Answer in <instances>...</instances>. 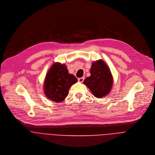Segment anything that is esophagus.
<instances>
[{"label": "esophagus", "mask_w": 155, "mask_h": 155, "mask_svg": "<svg viewBox=\"0 0 155 155\" xmlns=\"http://www.w3.org/2000/svg\"><path fill=\"white\" fill-rule=\"evenodd\" d=\"M84 77H81V78H79L78 79V81H79V82H81V83H82V82L84 81Z\"/></svg>", "instance_id": "34e87169"}]
</instances>
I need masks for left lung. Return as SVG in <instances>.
Segmentation results:
<instances>
[{"label": "left lung", "instance_id": "8db88e82", "mask_svg": "<svg viewBox=\"0 0 155 155\" xmlns=\"http://www.w3.org/2000/svg\"><path fill=\"white\" fill-rule=\"evenodd\" d=\"M90 73L91 75L84 79L83 84L89 87L93 94L102 98L109 94L113 84V77L105 62L102 59L93 62Z\"/></svg>", "mask_w": 155, "mask_h": 155}]
</instances>
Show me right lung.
<instances>
[{
	"mask_svg": "<svg viewBox=\"0 0 155 155\" xmlns=\"http://www.w3.org/2000/svg\"><path fill=\"white\" fill-rule=\"evenodd\" d=\"M77 81L74 75L69 74L65 64L55 62L46 75L43 84L44 93L48 99L61 102L68 96L71 86Z\"/></svg>",
	"mask_w": 155,
	"mask_h": 155,
	"instance_id": "obj_1",
	"label": "right lung"
}]
</instances>
